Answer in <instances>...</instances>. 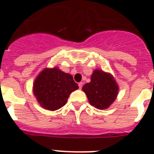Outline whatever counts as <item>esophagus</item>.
Masks as SVG:
<instances>
[{"label": "esophagus", "instance_id": "34e87169", "mask_svg": "<svg viewBox=\"0 0 154 154\" xmlns=\"http://www.w3.org/2000/svg\"><path fill=\"white\" fill-rule=\"evenodd\" d=\"M82 85H83V83H82V82H79V87L80 89L82 88Z\"/></svg>", "mask_w": 154, "mask_h": 154}]
</instances>
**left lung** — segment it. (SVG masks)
<instances>
[{"mask_svg": "<svg viewBox=\"0 0 154 154\" xmlns=\"http://www.w3.org/2000/svg\"><path fill=\"white\" fill-rule=\"evenodd\" d=\"M82 90L92 106L105 109L115 101L119 87L112 75L96 69L91 76V82L83 85Z\"/></svg>", "mask_w": 154, "mask_h": 154, "instance_id": "1", "label": "left lung"}]
</instances>
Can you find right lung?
<instances>
[{
    "label": "right lung",
    "instance_id": "obj_1",
    "mask_svg": "<svg viewBox=\"0 0 154 154\" xmlns=\"http://www.w3.org/2000/svg\"><path fill=\"white\" fill-rule=\"evenodd\" d=\"M78 89L72 76L56 67L41 72L33 85L34 95L41 106L51 111L64 106L70 93Z\"/></svg>",
    "mask_w": 154,
    "mask_h": 154
}]
</instances>
